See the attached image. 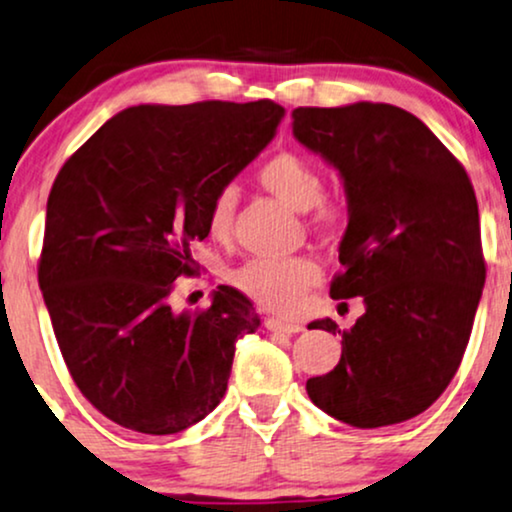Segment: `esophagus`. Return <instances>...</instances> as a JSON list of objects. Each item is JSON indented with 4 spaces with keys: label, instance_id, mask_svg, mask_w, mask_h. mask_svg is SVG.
<instances>
[{
    "label": "esophagus",
    "instance_id": "esophagus-1",
    "mask_svg": "<svg viewBox=\"0 0 512 512\" xmlns=\"http://www.w3.org/2000/svg\"><path fill=\"white\" fill-rule=\"evenodd\" d=\"M266 327L270 332H280V334H294V332H301L304 327L296 325V323H287V320H280V318H268L266 320Z\"/></svg>",
    "mask_w": 512,
    "mask_h": 512
}]
</instances>
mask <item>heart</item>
I'll return each instance as SVG.
<instances>
[{
    "label": "heart",
    "mask_w": 512,
    "mask_h": 512,
    "mask_svg": "<svg viewBox=\"0 0 512 512\" xmlns=\"http://www.w3.org/2000/svg\"><path fill=\"white\" fill-rule=\"evenodd\" d=\"M258 182L273 197L294 211H313V225L320 232H334L344 220V208L323 199V180L318 170L301 156L282 154L263 163ZM237 194L232 187H223L208 208V232L213 239H227L232 230ZM320 268L311 258H251L232 273V282L261 306L277 313H289L301 304L304 294L318 285Z\"/></svg>",
    "instance_id": "b5f03b06"
}]
</instances>
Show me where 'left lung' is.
I'll use <instances>...</instances> for the list:
<instances>
[{
    "label": "left lung",
    "instance_id": "1",
    "mask_svg": "<svg viewBox=\"0 0 512 512\" xmlns=\"http://www.w3.org/2000/svg\"><path fill=\"white\" fill-rule=\"evenodd\" d=\"M292 118L296 140L344 180V273L330 296L365 304L351 330L330 318L308 325L342 334L337 368L311 377L308 396L361 430L415 418L456 375L482 299L475 189L437 135L399 106H299Z\"/></svg>",
    "mask_w": 512,
    "mask_h": 512
}]
</instances>
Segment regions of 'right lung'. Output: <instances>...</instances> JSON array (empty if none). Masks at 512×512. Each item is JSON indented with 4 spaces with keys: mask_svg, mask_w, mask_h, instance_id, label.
<instances>
[{
    "mask_svg": "<svg viewBox=\"0 0 512 512\" xmlns=\"http://www.w3.org/2000/svg\"><path fill=\"white\" fill-rule=\"evenodd\" d=\"M285 109L140 104L106 121L63 163L47 201L37 280L73 382L99 413L142 434H175L225 396L254 304L218 287L201 313H175L194 275L208 208L275 137Z\"/></svg>",
    "mask_w": 512,
    "mask_h": 512,
    "instance_id": "add662e5",
    "label": "right lung"
}]
</instances>
